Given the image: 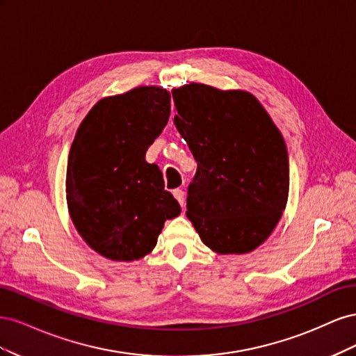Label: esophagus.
Returning <instances> with one entry per match:
<instances>
[{"label":"esophagus","mask_w":356,"mask_h":356,"mask_svg":"<svg viewBox=\"0 0 356 356\" xmlns=\"http://www.w3.org/2000/svg\"><path fill=\"white\" fill-rule=\"evenodd\" d=\"M174 196L175 199L179 202V204L182 208L186 207V200H184V191H182V188H175L174 190Z\"/></svg>","instance_id":"1"}]
</instances>
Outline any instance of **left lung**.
I'll use <instances>...</instances> for the list:
<instances>
[{
	"instance_id": "1",
	"label": "left lung",
	"mask_w": 356,
	"mask_h": 356,
	"mask_svg": "<svg viewBox=\"0 0 356 356\" xmlns=\"http://www.w3.org/2000/svg\"><path fill=\"white\" fill-rule=\"evenodd\" d=\"M172 98L175 126L197 161L186 215L215 252H251L270 236L288 199L281 132L248 92L191 83Z\"/></svg>"
}]
</instances>
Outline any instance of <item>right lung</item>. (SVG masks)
Instances as JSON below:
<instances>
[{
	"label": "right lung",
	"mask_w": 356,
	"mask_h": 356,
	"mask_svg": "<svg viewBox=\"0 0 356 356\" xmlns=\"http://www.w3.org/2000/svg\"><path fill=\"white\" fill-rule=\"evenodd\" d=\"M170 95L143 86L96 104L70 149L67 200L75 229L92 250L115 261L153 250L165 221L181 213L148 147L163 131Z\"/></svg>",
	"instance_id": "right-lung-1"
}]
</instances>
